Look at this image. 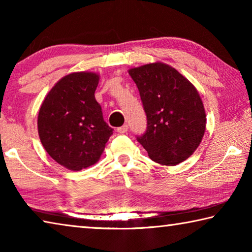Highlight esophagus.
Returning <instances> with one entry per match:
<instances>
[{
	"label": "esophagus",
	"instance_id": "34e87169",
	"mask_svg": "<svg viewBox=\"0 0 252 252\" xmlns=\"http://www.w3.org/2000/svg\"><path fill=\"white\" fill-rule=\"evenodd\" d=\"M117 131L119 132V133L120 134H123V133H126V132L127 131V126L126 125H123L122 126H120V127H118L117 129Z\"/></svg>",
	"mask_w": 252,
	"mask_h": 252
}]
</instances>
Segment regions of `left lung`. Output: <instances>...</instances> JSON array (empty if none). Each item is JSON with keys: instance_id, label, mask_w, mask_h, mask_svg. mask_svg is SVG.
Returning a JSON list of instances; mask_svg holds the SVG:
<instances>
[{"instance_id": "obj_1", "label": "left lung", "mask_w": 252, "mask_h": 252, "mask_svg": "<svg viewBox=\"0 0 252 252\" xmlns=\"http://www.w3.org/2000/svg\"><path fill=\"white\" fill-rule=\"evenodd\" d=\"M139 89L147 131L136 140L157 163L177 165L197 150L206 131V111L194 85L165 63L132 67Z\"/></svg>"}]
</instances>
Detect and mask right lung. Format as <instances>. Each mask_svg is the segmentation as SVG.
Returning <instances> with one entry per match:
<instances>
[{"label":"right lung","instance_id":"right-lung-1","mask_svg":"<svg viewBox=\"0 0 252 252\" xmlns=\"http://www.w3.org/2000/svg\"><path fill=\"white\" fill-rule=\"evenodd\" d=\"M99 80L94 72L63 76L46 94L39 111L42 146L54 161L71 171L96 163L113 133L94 96Z\"/></svg>","mask_w":252,"mask_h":252}]
</instances>
